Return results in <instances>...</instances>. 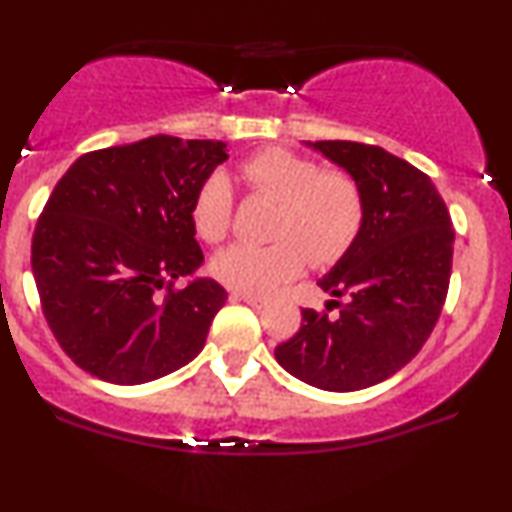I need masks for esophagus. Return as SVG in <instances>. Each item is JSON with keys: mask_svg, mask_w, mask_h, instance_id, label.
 <instances>
[{"mask_svg": "<svg viewBox=\"0 0 512 512\" xmlns=\"http://www.w3.org/2000/svg\"><path fill=\"white\" fill-rule=\"evenodd\" d=\"M231 298L243 300V303H248V305H252V307H257V310H260V307L267 305V300H264V298H257V295H250V293H233Z\"/></svg>", "mask_w": 512, "mask_h": 512, "instance_id": "obj_1", "label": "esophagus"}]
</instances>
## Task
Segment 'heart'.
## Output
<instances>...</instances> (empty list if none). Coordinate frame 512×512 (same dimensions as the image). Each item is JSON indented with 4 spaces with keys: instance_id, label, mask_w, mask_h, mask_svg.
I'll use <instances>...</instances> for the list:
<instances>
[{
    "instance_id": "b5f03b06",
    "label": "heart",
    "mask_w": 512,
    "mask_h": 512,
    "mask_svg": "<svg viewBox=\"0 0 512 512\" xmlns=\"http://www.w3.org/2000/svg\"><path fill=\"white\" fill-rule=\"evenodd\" d=\"M240 178L255 193L279 202L274 238L279 243H236L217 252L212 274L240 293L267 295L315 264H331L348 252L365 219V197L343 171H324L315 159L269 147L240 164ZM233 188L224 174H212L197 190L193 224L200 238L219 243L231 229Z\"/></svg>"
}]
</instances>
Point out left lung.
Returning <instances> with one entry per match:
<instances>
[{
  "mask_svg": "<svg viewBox=\"0 0 512 512\" xmlns=\"http://www.w3.org/2000/svg\"><path fill=\"white\" fill-rule=\"evenodd\" d=\"M305 145L355 178L365 219L346 255L317 281L331 298L348 295L346 305L336 317L303 310L298 334L274 355L315 389L360 391L408 365L432 334L451 281L455 231L432 178L405 159L350 140Z\"/></svg>",
  "mask_w": 512,
  "mask_h": 512,
  "instance_id": "8db88e82",
  "label": "left lung"
}]
</instances>
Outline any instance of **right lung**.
I'll list each match as a JSON object with an SVG mask.
<instances>
[{"label": "right lung", "mask_w": 512, "mask_h": 512, "mask_svg": "<svg viewBox=\"0 0 512 512\" xmlns=\"http://www.w3.org/2000/svg\"><path fill=\"white\" fill-rule=\"evenodd\" d=\"M221 140L150 135L78 157L33 236V276L59 346L92 377L135 386L186 367L229 293L197 276L193 202Z\"/></svg>", "instance_id": "1"}]
</instances>
